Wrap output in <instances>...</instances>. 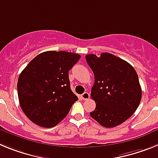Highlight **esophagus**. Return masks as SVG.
Masks as SVG:
<instances>
[{"mask_svg":"<svg viewBox=\"0 0 158 158\" xmlns=\"http://www.w3.org/2000/svg\"><path fill=\"white\" fill-rule=\"evenodd\" d=\"M89 97H90V95H89V93H85L81 95V98L83 100H89Z\"/></svg>","mask_w":158,"mask_h":158,"instance_id":"obj_1","label":"esophagus"}]
</instances>
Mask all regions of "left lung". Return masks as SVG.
Instances as JSON below:
<instances>
[{"instance_id": "8db88e82", "label": "left lung", "mask_w": 158, "mask_h": 158, "mask_svg": "<svg viewBox=\"0 0 158 158\" xmlns=\"http://www.w3.org/2000/svg\"><path fill=\"white\" fill-rule=\"evenodd\" d=\"M94 73L91 97L96 108L90 116L101 126L109 128L128 119L139 107L142 89L134 67L109 53L85 56Z\"/></svg>"}]
</instances>
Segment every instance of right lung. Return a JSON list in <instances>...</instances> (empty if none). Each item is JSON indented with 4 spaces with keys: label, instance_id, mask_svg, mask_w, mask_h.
I'll return each mask as SVG.
<instances>
[{
    "label": "right lung",
    "instance_id": "1",
    "mask_svg": "<svg viewBox=\"0 0 158 158\" xmlns=\"http://www.w3.org/2000/svg\"><path fill=\"white\" fill-rule=\"evenodd\" d=\"M81 55L66 51H45L31 61L19 74L18 97L31 121L53 127L69 113L77 96L70 89L69 71Z\"/></svg>",
    "mask_w": 158,
    "mask_h": 158
}]
</instances>
